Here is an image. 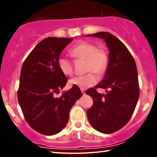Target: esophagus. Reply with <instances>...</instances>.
Masks as SVG:
<instances>
[{
  "instance_id": "34e87169",
  "label": "esophagus",
  "mask_w": 157,
  "mask_h": 157,
  "mask_svg": "<svg viewBox=\"0 0 157 157\" xmlns=\"http://www.w3.org/2000/svg\"><path fill=\"white\" fill-rule=\"evenodd\" d=\"M81 92H82L83 94H86V91L85 89H81Z\"/></svg>"
}]
</instances>
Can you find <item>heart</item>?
<instances>
[{
	"instance_id": "b5f03b06",
	"label": "heart",
	"mask_w": 157,
	"mask_h": 157,
	"mask_svg": "<svg viewBox=\"0 0 157 157\" xmlns=\"http://www.w3.org/2000/svg\"><path fill=\"white\" fill-rule=\"evenodd\" d=\"M70 54L76 59L86 60V71L89 74L83 76H77L69 81L71 85L85 89L94 86L98 82V75L104 74L109 63V56L104 48H97L95 44L83 41L77 45L70 51ZM59 69L66 76H71L74 72L73 64L71 60L61 56L58 59Z\"/></svg>"
}]
</instances>
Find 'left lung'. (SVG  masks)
<instances>
[{"label":"left lung","instance_id":"1","mask_svg":"<svg viewBox=\"0 0 157 157\" xmlns=\"http://www.w3.org/2000/svg\"><path fill=\"white\" fill-rule=\"evenodd\" d=\"M86 36L103 38L109 50L104 78L86 91L94 101L86 111L87 117L96 130L112 134L128 123L136 108L139 96L136 65L125 45L111 33L99 32ZM98 87L106 89L107 94L97 92Z\"/></svg>","mask_w":157,"mask_h":157}]
</instances>
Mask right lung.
Instances as JSON below:
<instances>
[{
  "instance_id": "right-lung-1",
  "label": "right lung",
  "mask_w": 157,
  "mask_h": 157,
  "mask_svg": "<svg viewBox=\"0 0 157 157\" xmlns=\"http://www.w3.org/2000/svg\"><path fill=\"white\" fill-rule=\"evenodd\" d=\"M73 38L48 37L38 43L21 68L18 103L29 126L41 134L51 136L67 124L71 109L82 92L73 86L59 98L54 97L68 79L58 66L62 51Z\"/></svg>"
}]
</instances>
